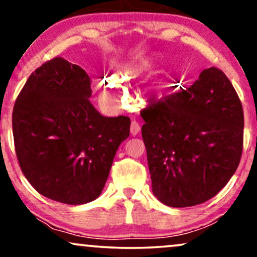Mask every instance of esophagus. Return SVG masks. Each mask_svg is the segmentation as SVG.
I'll return each instance as SVG.
<instances>
[{
	"mask_svg": "<svg viewBox=\"0 0 257 257\" xmlns=\"http://www.w3.org/2000/svg\"><path fill=\"white\" fill-rule=\"evenodd\" d=\"M140 131V126L137 121H132L131 126H130V132H131L132 136H137Z\"/></svg>",
	"mask_w": 257,
	"mask_h": 257,
	"instance_id": "1",
	"label": "esophagus"
}]
</instances>
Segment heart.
I'll use <instances>...</instances> for the list:
<instances>
[{
    "label": "heart",
    "mask_w": 257,
    "mask_h": 257,
    "mask_svg": "<svg viewBox=\"0 0 257 257\" xmlns=\"http://www.w3.org/2000/svg\"><path fill=\"white\" fill-rule=\"evenodd\" d=\"M124 77H125V78H127V79L131 78V76H130V75H124ZM105 85H106L108 97L115 98L118 96V86H117V83H115V80L110 78L107 80V82H105Z\"/></svg>",
    "instance_id": "1"
}]
</instances>
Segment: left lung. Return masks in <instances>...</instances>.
I'll list each match as a JSON object with an SVG mask.
<instances>
[{
    "mask_svg": "<svg viewBox=\"0 0 257 257\" xmlns=\"http://www.w3.org/2000/svg\"><path fill=\"white\" fill-rule=\"evenodd\" d=\"M152 191L170 207H191L216 195L240 163L243 110L234 86L216 68L187 90L140 112Z\"/></svg>",
    "mask_w": 257,
    "mask_h": 257,
    "instance_id": "left-lung-1",
    "label": "left lung"
}]
</instances>
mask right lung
<instances>
[{
	"instance_id": "right-lung-1",
	"label": "right lung",
	"mask_w": 257,
	"mask_h": 257,
	"mask_svg": "<svg viewBox=\"0 0 257 257\" xmlns=\"http://www.w3.org/2000/svg\"><path fill=\"white\" fill-rule=\"evenodd\" d=\"M91 93L85 70L56 57L31 73L13 111L23 174L40 194L66 205L100 195L115 152L130 136V118L101 115Z\"/></svg>"
}]
</instances>
